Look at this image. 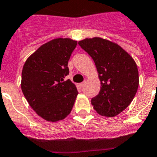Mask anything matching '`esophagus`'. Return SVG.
<instances>
[{"mask_svg": "<svg viewBox=\"0 0 157 157\" xmlns=\"http://www.w3.org/2000/svg\"><path fill=\"white\" fill-rule=\"evenodd\" d=\"M85 85H86V82H83L80 83V84H79V86L81 87V88H83V87L85 86Z\"/></svg>", "mask_w": 157, "mask_h": 157, "instance_id": "obj_1", "label": "esophagus"}]
</instances>
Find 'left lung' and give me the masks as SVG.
<instances>
[{
    "instance_id": "left-lung-1",
    "label": "left lung",
    "mask_w": 157,
    "mask_h": 157,
    "mask_svg": "<svg viewBox=\"0 0 157 157\" xmlns=\"http://www.w3.org/2000/svg\"><path fill=\"white\" fill-rule=\"evenodd\" d=\"M78 45L94 59L101 90L91 104L98 114L116 116L134 99L138 85V67L131 56L116 43L101 37L86 38Z\"/></svg>"
}]
</instances>
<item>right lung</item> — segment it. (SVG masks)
Segmentation results:
<instances>
[{
	"label": "right lung",
	"instance_id": "1",
	"mask_svg": "<svg viewBox=\"0 0 157 157\" xmlns=\"http://www.w3.org/2000/svg\"><path fill=\"white\" fill-rule=\"evenodd\" d=\"M76 45L77 41L70 38H56L37 48L23 65V95L36 113L47 121L66 118L78 94L74 83L64 79Z\"/></svg>",
	"mask_w": 157,
	"mask_h": 157
}]
</instances>
